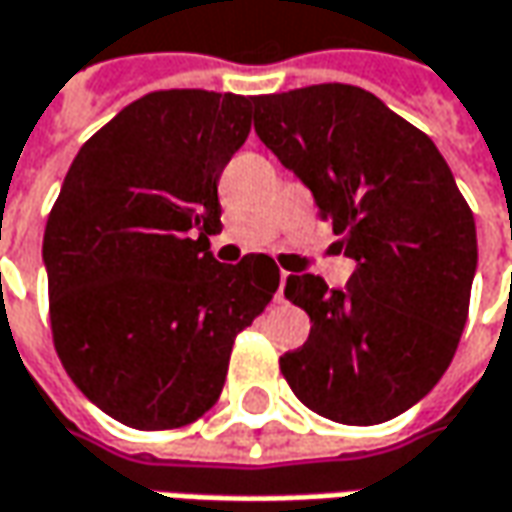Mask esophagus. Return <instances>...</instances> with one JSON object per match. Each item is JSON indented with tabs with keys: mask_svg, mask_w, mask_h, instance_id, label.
I'll list each match as a JSON object with an SVG mask.
<instances>
[{
	"mask_svg": "<svg viewBox=\"0 0 512 512\" xmlns=\"http://www.w3.org/2000/svg\"><path fill=\"white\" fill-rule=\"evenodd\" d=\"M284 284H287V270H281V279H279V293H276V298H279V301H284Z\"/></svg>",
	"mask_w": 512,
	"mask_h": 512,
	"instance_id": "1",
	"label": "esophagus"
}]
</instances>
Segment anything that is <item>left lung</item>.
Listing matches in <instances>:
<instances>
[{
    "label": "left lung",
    "mask_w": 512,
    "mask_h": 512,
    "mask_svg": "<svg viewBox=\"0 0 512 512\" xmlns=\"http://www.w3.org/2000/svg\"><path fill=\"white\" fill-rule=\"evenodd\" d=\"M253 129L315 197L355 273H312L284 296L307 310V344L281 375L315 414L377 425L420 403L454 358L476 273V225L434 140L372 92L315 84L253 98Z\"/></svg>",
    "instance_id": "left-lung-1"
}]
</instances>
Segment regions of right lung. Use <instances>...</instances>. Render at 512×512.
<instances>
[{
    "instance_id": "add662e5",
    "label": "right lung",
    "mask_w": 512,
    "mask_h": 512,
    "mask_svg": "<svg viewBox=\"0 0 512 512\" xmlns=\"http://www.w3.org/2000/svg\"><path fill=\"white\" fill-rule=\"evenodd\" d=\"M253 98L163 89L120 109L75 154L44 228L53 344L72 383L118 423L200 420L233 338L270 304L264 253L216 262V183L250 135Z\"/></svg>"
}]
</instances>
